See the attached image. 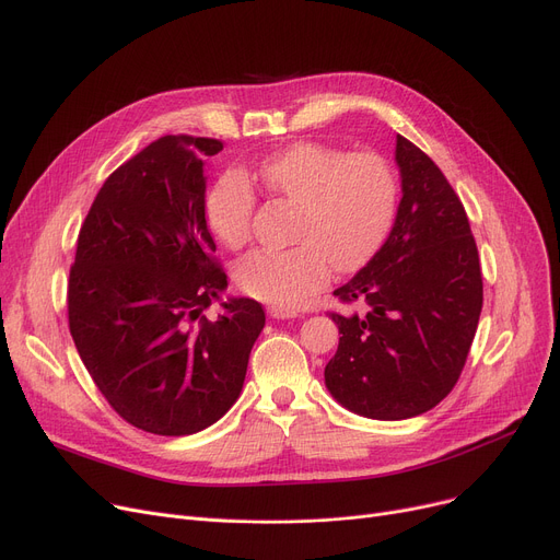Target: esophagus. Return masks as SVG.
<instances>
[{
  "instance_id": "obj_1",
  "label": "esophagus",
  "mask_w": 560,
  "mask_h": 560,
  "mask_svg": "<svg viewBox=\"0 0 560 560\" xmlns=\"http://www.w3.org/2000/svg\"><path fill=\"white\" fill-rule=\"evenodd\" d=\"M270 315L277 319H290V317H300V311L288 308V306H270Z\"/></svg>"
}]
</instances>
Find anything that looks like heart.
I'll use <instances>...</instances> for the list:
<instances>
[{
  "mask_svg": "<svg viewBox=\"0 0 560 560\" xmlns=\"http://www.w3.org/2000/svg\"><path fill=\"white\" fill-rule=\"evenodd\" d=\"M254 179L270 197L298 209L288 249H256L235 265L247 295L277 306H298L327 285L334 268L359 272L393 231L399 182L374 152L349 154L325 142H295L265 156ZM206 222L231 249L252 235L256 192L238 170L222 172L206 192Z\"/></svg>",
  "mask_w": 560,
  "mask_h": 560,
  "instance_id": "b5f03b06",
  "label": "heart"
}]
</instances>
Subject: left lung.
I'll use <instances>...</instances> for the list:
<instances>
[{
	"mask_svg": "<svg viewBox=\"0 0 560 560\" xmlns=\"http://www.w3.org/2000/svg\"><path fill=\"white\" fill-rule=\"evenodd\" d=\"M395 159L404 192L395 226L334 292L365 313H329L342 336L325 384L345 408L372 420L416 418L452 393L483 306L477 243L447 176L404 136Z\"/></svg>",
	"mask_w": 560,
	"mask_h": 560,
	"instance_id": "obj_1",
	"label": "left lung"
}]
</instances>
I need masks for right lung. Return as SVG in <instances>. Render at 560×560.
Masks as SVG:
<instances>
[{
  "instance_id": "right-lung-1",
  "label": "right lung",
  "mask_w": 560,
  "mask_h": 560,
  "mask_svg": "<svg viewBox=\"0 0 560 560\" xmlns=\"http://www.w3.org/2000/svg\"><path fill=\"white\" fill-rule=\"evenodd\" d=\"M222 142L163 136L117 167L88 211L68 281L79 357L117 416L190 435L238 399L265 327L254 300L201 313L226 288L203 211V159Z\"/></svg>"
}]
</instances>
